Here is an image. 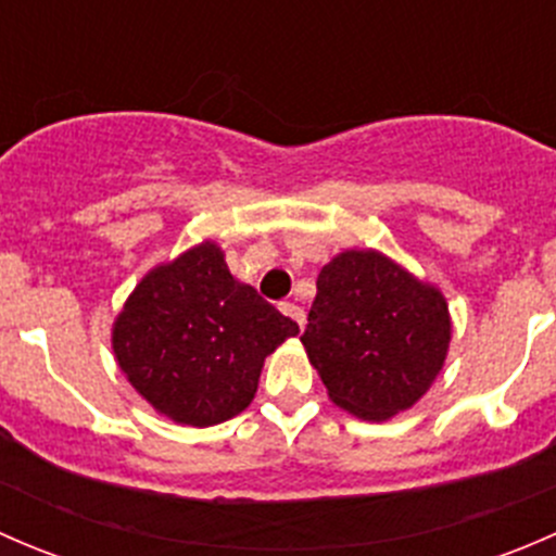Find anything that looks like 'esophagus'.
Segmentation results:
<instances>
[{
  "mask_svg": "<svg viewBox=\"0 0 556 556\" xmlns=\"http://www.w3.org/2000/svg\"><path fill=\"white\" fill-rule=\"evenodd\" d=\"M279 312H282V314H288V317L293 319V323L299 325V328H304V323H306V314H304V309H301L299 304H293V301H282V304H279Z\"/></svg>",
  "mask_w": 556,
  "mask_h": 556,
  "instance_id": "obj_1",
  "label": "esophagus"
}]
</instances>
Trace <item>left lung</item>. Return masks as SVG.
Returning a JSON list of instances; mask_svg holds the SVG:
<instances>
[{
  "label": "left lung",
  "instance_id": "obj_1",
  "mask_svg": "<svg viewBox=\"0 0 556 556\" xmlns=\"http://www.w3.org/2000/svg\"><path fill=\"white\" fill-rule=\"evenodd\" d=\"M450 339L441 290L377 250H346L323 266L301 336L330 401L377 422L430 390Z\"/></svg>",
  "mask_w": 556,
  "mask_h": 556
}]
</instances>
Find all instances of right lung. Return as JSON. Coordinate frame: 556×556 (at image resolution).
Returning a JSON list of instances; mask_svg holds the SVG:
<instances>
[{"label":"right lung","mask_w":556,"mask_h":556,"mask_svg":"<svg viewBox=\"0 0 556 556\" xmlns=\"http://www.w3.org/2000/svg\"><path fill=\"white\" fill-rule=\"evenodd\" d=\"M295 333L299 325L233 279L220 247L204 242L134 288L112 350L155 412L210 428L250 406L263 361Z\"/></svg>","instance_id":"right-lung-1"}]
</instances>
